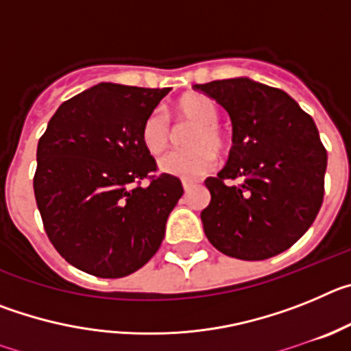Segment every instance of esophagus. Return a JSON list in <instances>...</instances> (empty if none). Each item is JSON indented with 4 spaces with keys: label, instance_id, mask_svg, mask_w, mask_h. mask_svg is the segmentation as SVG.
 Segmentation results:
<instances>
[{
    "label": "esophagus",
    "instance_id": "esophagus-1",
    "mask_svg": "<svg viewBox=\"0 0 351 351\" xmlns=\"http://www.w3.org/2000/svg\"><path fill=\"white\" fill-rule=\"evenodd\" d=\"M195 186L193 181H188V179H182V188H184V191H190L191 188Z\"/></svg>",
    "mask_w": 351,
    "mask_h": 351
}]
</instances>
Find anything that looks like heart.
Masks as SVG:
<instances>
[{"mask_svg": "<svg viewBox=\"0 0 351 351\" xmlns=\"http://www.w3.org/2000/svg\"><path fill=\"white\" fill-rule=\"evenodd\" d=\"M170 112L178 125H195L188 135V151H178L163 156L158 163L163 173L173 178L197 179L216 165V154L223 153L228 145L225 133L218 126L219 108L216 101L202 93H186L170 105ZM141 142L149 154L158 156L172 142V130L160 112H151L142 123Z\"/></svg>", "mask_w": 351, "mask_h": 351, "instance_id": "obj_1", "label": "heart"}]
</instances>
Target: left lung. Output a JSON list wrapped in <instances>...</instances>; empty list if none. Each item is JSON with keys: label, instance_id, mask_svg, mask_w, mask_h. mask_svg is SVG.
Wrapping results in <instances>:
<instances>
[{"label": "left lung", "instance_id": "left-lung-1", "mask_svg": "<svg viewBox=\"0 0 351 351\" xmlns=\"http://www.w3.org/2000/svg\"><path fill=\"white\" fill-rule=\"evenodd\" d=\"M195 89L218 101L234 128L226 165L206 179L210 202L200 218L209 243L251 262L280 255L324 202L327 151L315 121L290 95L246 77Z\"/></svg>", "mask_w": 351, "mask_h": 351}]
</instances>
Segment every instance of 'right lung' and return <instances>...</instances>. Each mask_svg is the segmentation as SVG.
<instances>
[{"mask_svg":"<svg viewBox=\"0 0 351 351\" xmlns=\"http://www.w3.org/2000/svg\"><path fill=\"white\" fill-rule=\"evenodd\" d=\"M169 91L101 82L61 104L40 137L36 206L49 241L73 267L125 278L160 247L182 184L153 176L141 128Z\"/></svg>","mask_w":351,"mask_h":351,"instance_id":"1","label":"right lung"}]
</instances>
